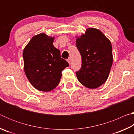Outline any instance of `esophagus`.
I'll return each mask as SVG.
<instances>
[{"mask_svg": "<svg viewBox=\"0 0 134 134\" xmlns=\"http://www.w3.org/2000/svg\"><path fill=\"white\" fill-rule=\"evenodd\" d=\"M67 62L69 63V64H70V62H71V59H70V58H68L67 60Z\"/></svg>", "mask_w": 134, "mask_h": 134, "instance_id": "esophagus-1", "label": "esophagus"}]
</instances>
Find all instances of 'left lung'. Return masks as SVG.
Returning <instances> with one entry per match:
<instances>
[{
  "mask_svg": "<svg viewBox=\"0 0 134 134\" xmlns=\"http://www.w3.org/2000/svg\"><path fill=\"white\" fill-rule=\"evenodd\" d=\"M76 46L81 56V69L76 76L81 85L96 89L106 82L113 63L112 44L98 29L89 28L76 38Z\"/></svg>",
  "mask_w": 134,
  "mask_h": 134,
  "instance_id": "1",
  "label": "left lung"
}]
</instances>
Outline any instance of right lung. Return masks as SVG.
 <instances>
[{"mask_svg": "<svg viewBox=\"0 0 134 134\" xmlns=\"http://www.w3.org/2000/svg\"><path fill=\"white\" fill-rule=\"evenodd\" d=\"M54 37L41 33L31 38L23 51L24 71L29 82L40 91L49 92L57 86L62 71L69 63L61 58L53 45Z\"/></svg>", "mask_w": 134, "mask_h": 134, "instance_id": "add662e5", "label": "right lung"}]
</instances>
